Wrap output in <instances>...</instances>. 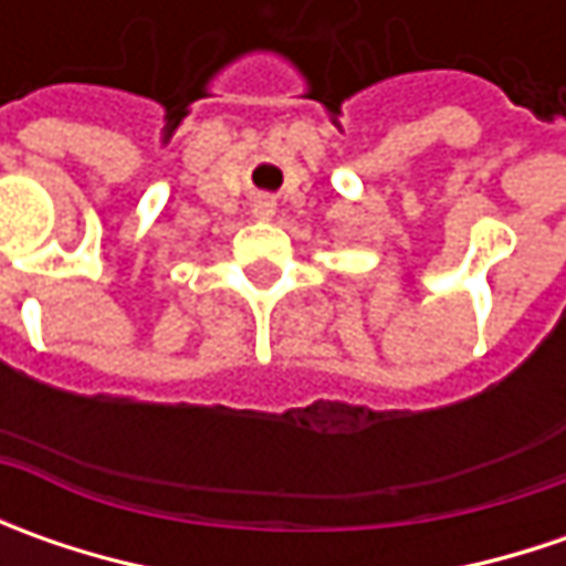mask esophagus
Returning a JSON list of instances; mask_svg holds the SVG:
<instances>
[{"instance_id":"obj_1","label":"esophagus","mask_w":566,"mask_h":566,"mask_svg":"<svg viewBox=\"0 0 566 566\" xmlns=\"http://www.w3.org/2000/svg\"><path fill=\"white\" fill-rule=\"evenodd\" d=\"M254 217H261V220H268L273 217V201L268 195H261V198H254Z\"/></svg>"}]
</instances>
